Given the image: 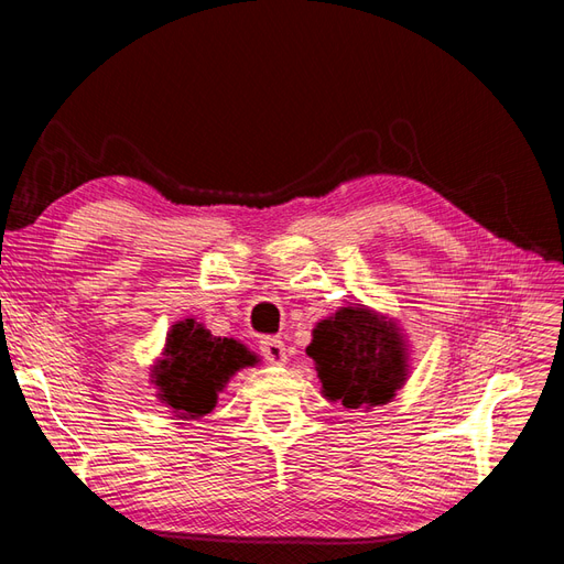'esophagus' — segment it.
Segmentation results:
<instances>
[{"label":"esophagus","instance_id":"1","mask_svg":"<svg viewBox=\"0 0 564 564\" xmlns=\"http://www.w3.org/2000/svg\"><path fill=\"white\" fill-rule=\"evenodd\" d=\"M261 355L270 365H284L286 362V348L278 336H263L261 338Z\"/></svg>","mask_w":564,"mask_h":564}]
</instances>
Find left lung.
<instances>
[{
	"label": "left lung",
	"mask_w": 564,
	"mask_h": 564,
	"mask_svg": "<svg viewBox=\"0 0 564 564\" xmlns=\"http://www.w3.org/2000/svg\"><path fill=\"white\" fill-rule=\"evenodd\" d=\"M305 352L322 395L346 409L388 404L409 379V344L398 322L360 303L319 319Z\"/></svg>",
	"instance_id": "8db88e82"
}]
</instances>
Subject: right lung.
Listing matches in <instances>:
<instances>
[{
	"instance_id": "add662e5",
	"label": "right lung",
	"mask_w": 564,
	"mask_h": 564,
	"mask_svg": "<svg viewBox=\"0 0 564 564\" xmlns=\"http://www.w3.org/2000/svg\"><path fill=\"white\" fill-rule=\"evenodd\" d=\"M259 365V355L235 338L212 336L204 324L181 319L172 324L160 360L150 369L158 400L181 421H197L216 406L218 392L245 367Z\"/></svg>"
}]
</instances>
